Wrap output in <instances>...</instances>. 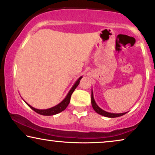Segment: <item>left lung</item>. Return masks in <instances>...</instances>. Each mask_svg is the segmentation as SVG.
Listing matches in <instances>:
<instances>
[{
    "label": "left lung",
    "instance_id": "obj_1",
    "mask_svg": "<svg viewBox=\"0 0 155 155\" xmlns=\"http://www.w3.org/2000/svg\"><path fill=\"white\" fill-rule=\"evenodd\" d=\"M92 105L93 107V109L94 110V111L96 113H97L98 114L103 115V116L105 117H108V118H116V117H120L126 114V113H107L103 110H102L100 107H98V105H97L95 101L94 100V97H93V92H92Z\"/></svg>",
    "mask_w": 155,
    "mask_h": 155
}]
</instances>
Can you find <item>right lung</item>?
Wrapping results in <instances>:
<instances>
[{
	"label": "right lung",
	"instance_id": "right-lung-1",
	"mask_svg": "<svg viewBox=\"0 0 155 155\" xmlns=\"http://www.w3.org/2000/svg\"><path fill=\"white\" fill-rule=\"evenodd\" d=\"M81 78H82V76H81V77H80L79 79L76 81V83L74 84V86H73L72 88L71 89V90L69 91V92H68V94H67L66 98H65L64 100H63V101L61 102V103H59L58 105L55 106V107L49 108V109H46V110H38V109H35V107H31V106L29 105V104H27H27L28 105H29V107L31 108V109L35 111L36 113H39V114H40V115H53L58 114V113H61V112L64 110L67 107V106L68 105V104H69V102H70L71 96L72 93L74 92V91L75 90V89L76 88V87H77V86L79 84L80 80H81Z\"/></svg>",
	"mask_w": 155,
	"mask_h": 155
}]
</instances>
